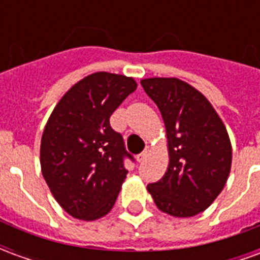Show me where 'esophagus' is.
Segmentation results:
<instances>
[{
	"label": "esophagus",
	"instance_id": "34e87169",
	"mask_svg": "<svg viewBox=\"0 0 260 260\" xmlns=\"http://www.w3.org/2000/svg\"><path fill=\"white\" fill-rule=\"evenodd\" d=\"M149 152H150V149H149V147H146V149H145V150H143V152H142L141 154H138V156H136V160H138L139 163H142V161H145V158L147 157V154H149Z\"/></svg>",
	"mask_w": 260,
	"mask_h": 260
}]
</instances>
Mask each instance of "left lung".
I'll list each match as a JSON object with an SVG mask.
<instances>
[{"instance_id": "obj_1", "label": "left lung", "mask_w": 260, "mask_h": 260, "mask_svg": "<svg viewBox=\"0 0 260 260\" xmlns=\"http://www.w3.org/2000/svg\"><path fill=\"white\" fill-rule=\"evenodd\" d=\"M141 85L161 113L170 156L167 173L147 191L161 212L192 217L227 182L233 157L227 129L206 97L186 82L149 78Z\"/></svg>"}]
</instances>
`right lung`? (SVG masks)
Wrapping results in <instances>:
<instances>
[{
    "label": "right lung",
    "instance_id": "1",
    "mask_svg": "<svg viewBox=\"0 0 260 260\" xmlns=\"http://www.w3.org/2000/svg\"><path fill=\"white\" fill-rule=\"evenodd\" d=\"M136 82L124 75L96 72L65 93L50 115L40 146L44 180L59 206L72 217L96 220L117 201L134 157L110 117Z\"/></svg>",
    "mask_w": 260,
    "mask_h": 260
}]
</instances>
